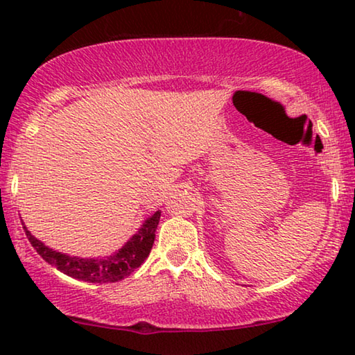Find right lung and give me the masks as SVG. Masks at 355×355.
Masks as SVG:
<instances>
[{"label":"right lung","mask_w":355,"mask_h":355,"mask_svg":"<svg viewBox=\"0 0 355 355\" xmlns=\"http://www.w3.org/2000/svg\"><path fill=\"white\" fill-rule=\"evenodd\" d=\"M159 218L161 211L158 209V211L144 220L139 230L122 248L114 252V254L101 258H81L62 254V252L48 248L40 239L31 235V232L28 230L23 222L21 224L29 243L51 266L58 268L59 271L67 274L69 277L78 280L91 282V284H110V282H119L128 277L131 272L136 271L146 261L150 250L153 248L155 232L156 227H158Z\"/></svg>","instance_id":"right-lung-1"}]
</instances>
